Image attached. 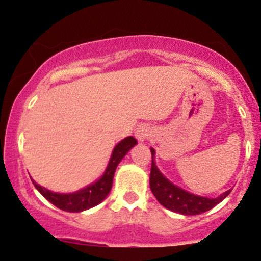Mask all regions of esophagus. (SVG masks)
<instances>
[{
    "instance_id": "esophagus-1",
    "label": "esophagus",
    "mask_w": 261,
    "mask_h": 261,
    "mask_svg": "<svg viewBox=\"0 0 261 261\" xmlns=\"http://www.w3.org/2000/svg\"><path fill=\"white\" fill-rule=\"evenodd\" d=\"M151 134L152 130L148 125H140L136 128V131H135V136H136V139L139 141H145L146 139H148L151 136Z\"/></svg>"
}]
</instances>
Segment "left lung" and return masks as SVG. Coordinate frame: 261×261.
<instances>
[{
    "label": "left lung",
    "mask_w": 261,
    "mask_h": 261,
    "mask_svg": "<svg viewBox=\"0 0 261 261\" xmlns=\"http://www.w3.org/2000/svg\"><path fill=\"white\" fill-rule=\"evenodd\" d=\"M152 153V166H151V175H149V187L151 191L153 193L155 199L161 205L164 207L170 210L173 212H178L180 215H199L202 212L208 211L212 207L220 203L224 197L229 195L230 190H227L222 195L215 199H208V197H203L195 195V194H190L185 191L184 189L176 187V185L170 182L166 178L160 169L157 168L154 162V149L151 148Z\"/></svg>",
    "instance_id": "8db88e82"
}]
</instances>
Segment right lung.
Instances as JSON below:
<instances>
[{
    "instance_id": "add662e5",
    "label": "right lung",
    "mask_w": 261,
    "mask_h": 261,
    "mask_svg": "<svg viewBox=\"0 0 261 261\" xmlns=\"http://www.w3.org/2000/svg\"><path fill=\"white\" fill-rule=\"evenodd\" d=\"M136 143L137 141L135 140V137L133 136H128L126 139L120 141V142L114 147L112 157H110V161L109 163H108L106 172L101 175V178L98 179L95 182H93V184L88 185V187L76 191V193H53V191L47 190V189L43 188L41 185L37 184L35 181H33V184H34L37 190L47 200V201H50L53 205H55L56 207H59L60 210H64V211L67 212H81L85 211V210L92 208L94 207V206H97L98 203H100L108 196L109 191L112 190L113 178L116 167H118L120 161L126 155L127 152L130 151Z\"/></svg>"
}]
</instances>
